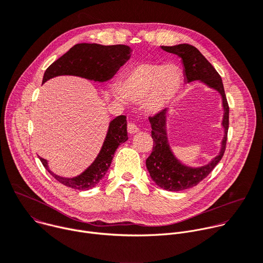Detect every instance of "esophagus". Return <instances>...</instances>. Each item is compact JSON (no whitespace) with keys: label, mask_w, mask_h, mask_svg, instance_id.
<instances>
[{"label":"esophagus","mask_w":263,"mask_h":263,"mask_svg":"<svg viewBox=\"0 0 263 263\" xmlns=\"http://www.w3.org/2000/svg\"><path fill=\"white\" fill-rule=\"evenodd\" d=\"M127 130H128V132L130 134H135V133H137L139 131V128L136 126V124L129 123L128 126H127Z\"/></svg>","instance_id":"34e87169"}]
</instances>
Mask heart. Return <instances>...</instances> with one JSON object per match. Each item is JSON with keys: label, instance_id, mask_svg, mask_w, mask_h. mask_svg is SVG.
Wrapping results in <instances>:
<instances>
[{"label": "heart", "instance_id": "obj_1", "mask_svg": "<svg viewBox=\"0 0 263 263\" xmlns=\"http://www.w3.org/2000/svg\"><path fill=\"white\" fill-rule=\"evenodd\" d=\"M182 79V71L175 64L142 62L124 73L117 95L134 102L145 99L149 109L159 110L175 99Z\"/></svg>", "mask_w": 263, "mask_h": 263}]
</instances>
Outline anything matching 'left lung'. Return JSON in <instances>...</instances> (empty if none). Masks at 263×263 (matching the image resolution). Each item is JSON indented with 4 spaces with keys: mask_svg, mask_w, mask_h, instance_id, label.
<instances>
[{
    "mask_svg": "<svg viewBox=\"0 0 263 263\" xmlns=\"http://www.w3.org/2000/svg\"><path fill=\"white\" fill-rule=\"evenodd\" d=\"M162 50L176 54L182 58L184 65V73L187 82L200 80L209 87L216 89L222 97V106L224 110L222 126L224 128V136L221 141V149L209 164L192 168L181 164L171 152L165 132L166 109L160 110L154 116L149 117L152 126L153 151L145 160L146 168L149 176L161 189L170 192H179L191 189L204 180L220 161L226 149L228 129H229V105L224 93L223 85L219 73L211 65V63L201 54L194 46L181 44L174 47H161Z\"/></svg>",
    "mask_w": 263,
    "mask_h": 263,
    "instance_id": "1",
    "label": "left lung"
}]
</instances>
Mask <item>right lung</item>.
<instances>
[{
  "instance_id": "add662e5",
  "label": "right lung",
  "mask_w": 263,
  "mask_h": 263,
  "mask_svg": "<svg viewBox=\"0 0 263 263\" xmlns=\"http://www.w3.org/2000/svg\"><path fill=\"white\" fill-rule=\"evenodd\" d=\"M131 49L125 45L102 46L77 44L54 61L45 71L43 83L60 74H72L93 81L104 82L115 76L119 68L130 58ZM128 139L127 121L119 116L111 121L100 154L93 163L74 178H62L52 173L46 159L40 157L45 168L61 184L78 191L95 187L107 173L118 146Z\"/></svg>"
}]
</instances>
